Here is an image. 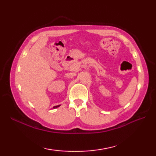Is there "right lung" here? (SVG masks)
Instances as JSON below:
<instances>
[{"label":"right lung","instance_id":"add662e5","mask_svg":"<svg viewBox=\"0 0 156 156\" xmlns=\"http://www.w3.org/2000/svg\"><path fill=\"white\" fill-rule=\"evenodd\" d=\"M59 106H60V105H58V106H55V107H54V108H57V107H59Z\"/></svg>","mask_w":156,"mask_h":156}]
</instances>
